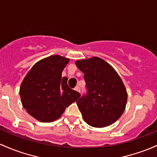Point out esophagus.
Masks as SVG:
<instances>
[{"instance_id": "esophagus-1", "label": "esophagus", "mask_w": 157, "mask_h": 157, "mask_svg": "<svg viewBox=\"0 0 157 157\" xmlns=\"http://www.w3.org/2000/svg\"><path fill=\"white\" fill-rule=\"evenodd\" d=\"M74 90H76V91L80 92V88L79 86H76L75 88H74Z\"/></svg>"}]
</instances>
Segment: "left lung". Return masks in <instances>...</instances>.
I'll return each mask as SVG.
<instances>
[{
    "label": "left lung",
    "mask_w": 157,
    "mask_h": 157,
    "mask_svg": "<svg viewBox=\"0 0 157 157\" xmlns=\"http://www.w3.org/2000/svg\"><path fill=\"white\" fill-rule=\"evenodd\" d=\"M86 93L77 101L83 120L90 126H110L121 117L127 101L126 90L111 65L98 57L79 60Z\"/></svg>",
    "instance_id": "obj_1"
}]
</instances>
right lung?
Returning a JSON list of instances; mask_svg holds the SVG:
<instances>
[{"label": "right lung", "mask_w": 157, "mask_h": 157, "mask_svg": "<svg viewBox=\"0 0 157 157\" xmlns=\"http://www.w3.org/2000/svg\"><path fill=\"white\" fill-rule=\"evenodd\" d=\"M69 59L54 55L39 61L23 80L20 97L26 111L43 123L60 117L67 108L80 97L67 85L62 72Z\"/></svg>", "instance_id": "add662e5"}]
</instances>
